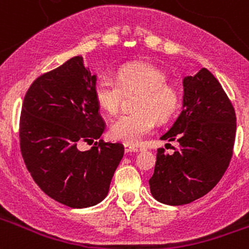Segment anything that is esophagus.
Segmentation results:
<instances>
[{"label":"esophagus","instance_id":"1","mask_svg":"<svg viewBox=\"0 0 249 249\" xmlns=\"http://www.w3.org/2000/svg\"><path fill=\"white\" fill-rule=\"evenodd\" d=\"M124 152L126 153H131V152H138V147L132 146V144L124 143Z\"/></svg>","mask_w":249,"mask_h":249}]
</instances>
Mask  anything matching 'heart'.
Returning <instances> with one entry per match:
<instances>
[{"mask_svg": "<svg viewBox=\"0 0 249 249\" xmlns=\"http://www.w3.org/2000/svg\"><path fill=\"white\" fill-rule=\"evenodd\" d=\"M167 80L163 68L147 61H137L118 68L116 80L102 76L96 81V102L109 114L117 113L123 94L140 92L135 102L137 111L121 114L112 123L109 132L114 140L138 144L155 131L157 120L166 122L177 113L182 103V89Z\"/></svg>", "mask_w": 249, "mask_h": 249, "instance_id": "obj_1", "label": "heart"}]
</instances>
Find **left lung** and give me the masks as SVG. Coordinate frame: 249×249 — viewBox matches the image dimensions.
Instances as JSON below:
<instances>
[{
  "label": "left lung",
  "instance_id": "8db88e82",
  "mask_svg": "<svg viewBox=\"0 0 249 249\" xmlns=\"http://www.w3.org/2000/svg\"><path fill=\"white\" fill-rule=\"evenodd\" d=\"M183 109L160 140L177 141L167 155L157 149L149 179L158 202L182 206L201 198L221 181L233 155L236 112L221 83L207 68L183 78Z\"/></svg>",
  "mask_w": 249,
  "mask_h": 249
}]
</instances>
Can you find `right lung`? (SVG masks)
<instances>
[{"label":"right lung","instance_id":"1","mask_svg":"<svg viewBox=\"0 0 249 249\" xmlns=\"http://www.w3.org/2000/svg\"><path fill=\"white\" fill-rule=\"evenodd\" d=\"M96 76L82 57L37 77L19 117V147L34 181L48 197L72 208L100 203L124 153L121 143L100 140L106 123L94 98Z\"/></svg>","mask_w":249,"mask_h":249}]
</instances>
